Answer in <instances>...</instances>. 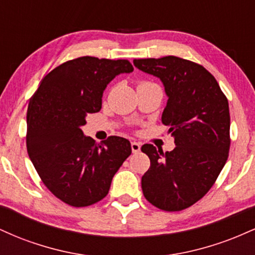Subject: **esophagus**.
Masks as SVG:
<instances>
[{
  "label": "esophagus",
  "instance_id": "34e87169",
  "mask_svg": "<svg viewBox=\"0 0 255 255\" xmlns=\"http://www.w3.org/2000/svg\"><path fill=\"white\" fill-rule=\"evenodd\" d=\"M130 147H131V151H133V153H137V152L140 151V147H141V145H140L139 142H136V141H131L130 142Z\"/></svg>",
  "mask_w": 255,
  "mask_h": 255
}]
</instances>
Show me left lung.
Instances as JSON below:
<instances>
[{
	"instance_id": "1",
	"label": "left lung",
	"mask_w": 255,
	"mask_h": 255,
	"mask_svg": "<svg viewBox=\"0 0 255 255\" xmlns=\"http://www.w3.org/2000/svg\"><path fill=\"white\" fill-rule=\"evenodd\" d=\"M140 71L162 80L168 96L162 124L175 137L165 153L141 146L150 158L141 188L148 203L163 211H182L211 189L230 148L229 103L215 77L201 64L177 56L135 58Z\"/></svg>"
}]
</instances>
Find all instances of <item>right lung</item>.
Segmentation results:
<instances>
[{"label":"right lung","mask_w":255,"mask_h":255,"mask_svg":"<svg viewBox=\"0 0 255 255\" xmlns=\"http://www.w3.org/2000/svg\"><path fill=\"white\" fill-rule=\"evenodd\" d=\"M133 69L128 60L78 57L46 74L30 98L27 153L46 188L64 204L85 207L101 201L131 153L125 137L96 144L81 127L89 114L101 110L107 85Z\"/></svg>","instance_id":"add662e5"}]
</instances>
